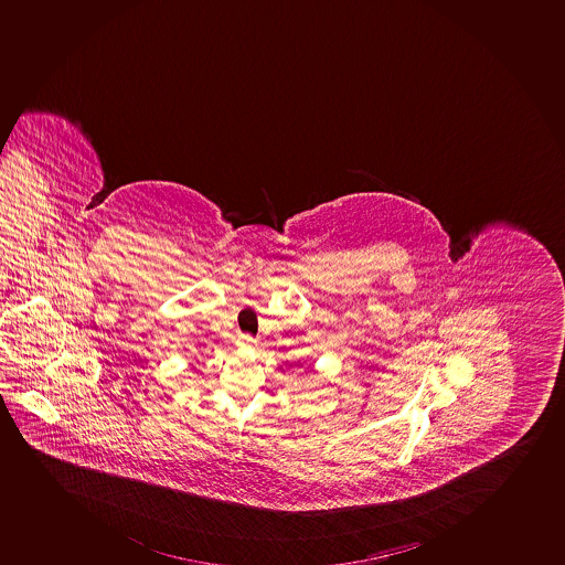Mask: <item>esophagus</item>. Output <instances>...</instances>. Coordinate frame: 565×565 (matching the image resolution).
<instances>
[{
	"instance_id": "obj_1",
	"label": "esophagus",
	"mask_w": 565,
	"mask_h": 565,
	"mask_svg": "<svg viewBox=\"0 0 565 565\" xmlns=\"http://www.w3.org/2000/svg\"><path fill=\"white\" fill-rule=\"evenodd\" d=\"M244 341H246V343H252V341H253L252 335H244Z\"/></svg>"
}]
</instances>
